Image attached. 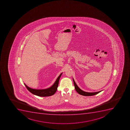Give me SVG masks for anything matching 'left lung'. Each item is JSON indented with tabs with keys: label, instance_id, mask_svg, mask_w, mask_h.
Returning a JSON list of instances; mask_svg holds the SVG:
<instances>
[{
	"label": "left lung",
	"instance_id": "obj_1",
	"mask_svg": "<svg viewBox=\"0 0 130 130\" xmlns=\"http://www.w3.org/2000/svg\"><path fill=\"white\" fill-rule=\"evenodd\" d=\"M73 80L74 84L76 91H77V92L79 93V94H81V95L85 96H93V95H96V94H98L101 91L96 92H87L83 91L80 88H79L77 85H76V84L74 80L73 79Z\"/></svg>",
	"mask_w": 130,
	"mask_h": 130
}]
</instances>
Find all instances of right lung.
I'll return each instance as SVG.
<instances>
[{
	"mask_svg": "<svg viewBox=\"0 0 130 130\" xmlns=\"http://www.w3.org/2000/svg\"><path fill=\"white\" fill-rule=\"evenodd\" d=\"M62 73H61L58 77L57 79L56 80L55 83L51 86L50 88H47L46 89H33L32 88L28 87L27 85H25L27 89L32 94H34V95L39 96H52L56 92L57 88L58 87V84H59V79L60 77H61V75Z\"/></svg>",
	"mask_w": 130,
	"mask_h": 130,
	"instance_id": "obj_1",
	"label": "right lung"
}]
</instances>
